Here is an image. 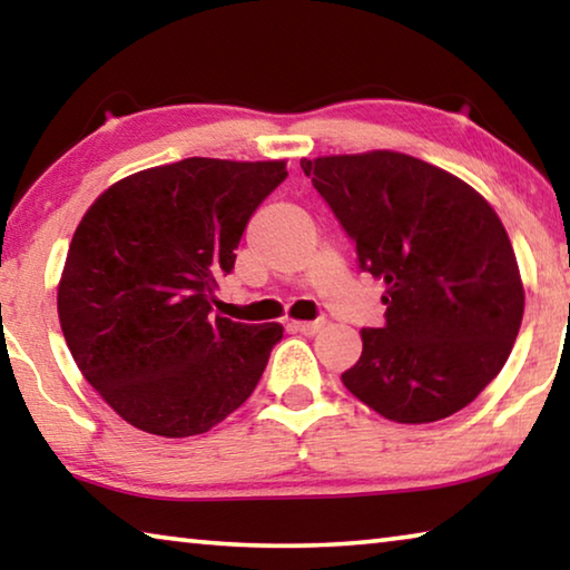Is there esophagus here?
Returning a JSON list of instances; mask_svg holds the SVG:
<instances>
[{
    "mask_svg": "<svg viewBox=\"0 0 570 570\" xmlns=\"http://www.w3.org/2000/svg\"><path fill=\"white\" fill-rule=\"evenodd\" d=\"M292 330L298 332V334H304V336H314V334H320L324 330V320H320V322H292Z\"/></svg>",
    "mask_w": 570,
    "mask_h": 570,
    "instance_id": "34e87169",
    "label": "esophagus"
}]
</instances>
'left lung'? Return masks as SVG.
Here are the masks:
<instances>
[{
  "mask_svg": "<svg viewBox=\"0 0 570 570\" xmlns=\"http://www.w3.org/2000/svg\"><path fill=\"white\" fill-rule=\"evenodd\" d=\"M387 284L384 326L362 330L344 387L382 417L445 420L498 377L523 322L525 292L503 224L465 180L394 150L302 160Z\"/></svg>",
  "mask_w": 570,
  "mask_h": 570,
  "instance_id": "left-lung-1",
  "label": "left lung"
}]
</instances>
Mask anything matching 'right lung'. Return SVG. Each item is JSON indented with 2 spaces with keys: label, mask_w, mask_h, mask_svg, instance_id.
<instances>
[{
  "label": "right lung",
  "mask_w": 570,
  "mask_h": 570,
  "mask_svg": "<svg viewBox=\"0 0 570 570\" xmlns=\"http://www.w3.org/2000/svg\"><path fill=\"white\" fill-rule=\"evenodd\" d=\"M284 160L186 158L122 178L82 216L57 286L75 364L132 428L204 435L244 404L282 324L210 314Z\"/></svg>",
  "instance_id": "right-lung-1"
}]
</instances>
